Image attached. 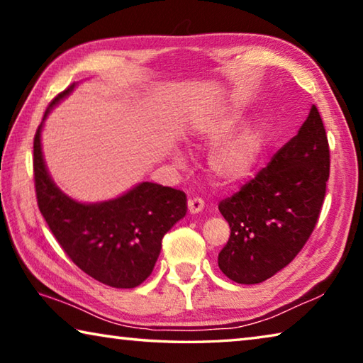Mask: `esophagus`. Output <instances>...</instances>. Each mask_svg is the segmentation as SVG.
Listing matches in <instances>:
<instances>
[{
    "instance_id": "1",
    "label": "esophagus",
    "mask_w": 363,
    "mask_h": 363,
    "mask_svg": "<svg viewBox=\"0 0 363 363\" xmlns=\"http://www.w3.org/2000/svg\"><path fill=\"white\" fill-rule=\"evenodd\" d=\"M205 206V201L200 199V196H194V199L189 200V211L192 214H196L200 213L201 210H203Z\"/></svg>"
}]
</instances>
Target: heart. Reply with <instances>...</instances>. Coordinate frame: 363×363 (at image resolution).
<instances>
[{
  "label": "heart",
  "instance_id": "1",
  "mask_svg": "<svg viewBox=\"0 0 363 363\" xmlns=\"http://www.w3.org/2000/svg\"><path fill=\"white\" fill-rule=\"evenodd\" d=\"M240 120L242 115L232 110L206 121L200 130L201 139L208 144L221 143L210 157V169L220 184H235L247 179L262 152L264 133L261 128L243 126L232 137L230 135ZM177 160L181 162V158Z\"/></svg>",
  "mask_w": 363,
  "mask_h": 363
}]
</instances>
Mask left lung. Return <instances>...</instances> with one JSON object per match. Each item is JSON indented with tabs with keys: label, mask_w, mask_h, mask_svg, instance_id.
<instances>
[{
	"label": "left lung",
	"mask_w": 363,
	"mask_h": 363,
	"mask_svg": "<svg viewBox=\"0 0 363 363\" xmlns=\"http://www.w3.org/2000/svg\"><path fill=\"white\" fill-rule=\"evenodd\" d=\"M330 176L322 116H309L266 168L219 203L230 237L218 256L230 280L255 285L288 266L309 240L320 216Z\"/></svg>",
	"instance_id": "left-lung-1"
}]
</instances>
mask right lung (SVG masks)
Returning a JSON list of instances; mask_svg holds the SVG:
<instances>
[{
    "mask_svg": "<svg viewBox=\"0 0 363 363\" xmlns=\"http://www.w3.org/2000/svg\"><path fill=\"white\" fill-rule=\"evenodd\" d=\"M73 88L75 83L54 97L45 118ZM33 176L40 211L65 255L89 277L113 288H134L149 277L164 233L187 211L182 190L153 182H140L118 199L101 203L70 199L46 169L41 125L33 139Z\"/></svg>",
    "mask_w": 363,
    "mask_h": 363,
    "instance_id": "1",
    "label": "right lung"
}]
</instances>
